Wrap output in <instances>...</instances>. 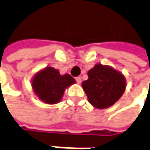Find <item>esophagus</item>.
Wrapping results in <instances>:
<instances>
[{"mask_svg": "<svg viewBox=\"0 0 150 150\" xmlns=\"http://www.w3.org/2000/svg\"><path fill=\"white\" fill-rule=\"evenodd\" d=\"M75 80H76V82H77L78 84H80V83H81V78H80V77H76V78H75Z\"/></svg>", "mask_w": 150, "mask_h": 150, "instance_id": "1", "label": "esophagus"}]
</instances>
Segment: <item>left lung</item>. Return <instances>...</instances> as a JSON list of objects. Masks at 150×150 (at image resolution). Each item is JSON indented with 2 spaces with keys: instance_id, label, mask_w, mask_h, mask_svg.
I'll return each instance as SVG.
<instances>
[{
  "instance_id": "left-lung-1",
  "label": "left lung",
  "mask_w": 150,
  "mask_h": 150,
  "mask_svg": "<svg viewBox=\"0 0 150 150\" xmlns=\"http://www.w3.org/2000/svg\"><path fill=\"white\" fill-rule=\"evenodd\" d=\"M82 87L88 101L97 109H106L120 100L126 88L124 75L109 65L97 64L88 71Z\"/></svg>"
}]
</instances>
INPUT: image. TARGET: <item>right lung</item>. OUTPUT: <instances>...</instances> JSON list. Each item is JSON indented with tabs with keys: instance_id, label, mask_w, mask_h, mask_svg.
Listing matches in <instances>:
<instances>
[{
	"instance_id": "right-lung-1",
	"label": "right lung",
	"mask_w": 150,
	"mask_h": 150,
	"mask_svg": "<svg viewBox=\"0 0 150 150\" xmlns=\"http://www.w3.org/2000/svg\"><path fill=\"white\" fill-rule=\"evenodd\" d=\"M75 83V80L69 74L61 75L58 70L47 66L35 75L31 85L40 100L54 105L61 100L65 89Z\"/></svg>"
}]
</instances>
